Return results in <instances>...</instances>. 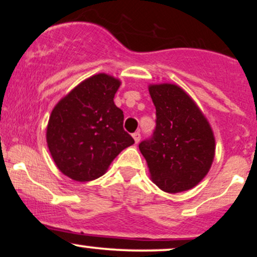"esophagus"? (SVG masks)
<instances>
[{"mask_svg": "<svg viewBox=\"0 0 257 257\" xmlns=\"http://www.w3.org/2000/svg\"><path fill=\"white\" fill-rule=\"evenodd\" d=\"M133 138H134V141H135V144H138L139 141H140V139H141V135H140V133H139V132H135L134 134H133Z\"/></svg>", "mask_w": 257, "mask_h": 257, "instance_id": "obj_1", "label": "esophagus"}]
</instances>
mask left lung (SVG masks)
<instances>
[{"mask_svg": "<svg viewBox=\"0 0 257 257\" xmlns=\"http://www.w3.org/2000/svg\"><path fill=\"white\" fill-rule=\"evenodd\" d=\"M156 107V128L139 149L152 181L169 193L190 190L208 174L215 139L194 101L175 84L150 85Z\"/></svg>", "mask_w": 257, "mask_h": 257, "instance_id": "left-lung-1", "label": "left lung"}]
</instances>
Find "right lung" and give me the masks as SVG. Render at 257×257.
Segmentation results:
<instances>
[{
	"label": "right lung",
	"mask_w": 257,
	"mask_h": 257,
	"mask_svg": "<svg viewBox=\"0 0 257 257\" xmlns=\"http://www.w3.org/2000/svg\"><path fill=\"white\" fill-rule=\"evenodd\" d=\"M119 84L99 73L78 84L52 111L47 144L59 170L72 180L98 179L134 144L123 129V111L113 102Z\"/></svg>",
	"instance_id": "add662e5"
}]
</instances>
